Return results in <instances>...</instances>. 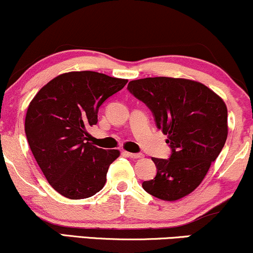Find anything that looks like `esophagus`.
Segmentation results:
<instances>
[{
	"label": "esophagus",
	"mask_w": 253,
	"mask_h": 253,
	"mask_svg": "<svg viewBox=\"0 0 253 253\" xmlns=\"http://www.w3.org/2000/svg\"><path fill=\"white\" fill-rule=\"evenodd\" d=\"M126 154L129 158H132V159H140V158L144 157L142 154H140V153H130V152H126Z\"/></svg>",
	"instance_id": "esophagus-1"
}]
</instances>
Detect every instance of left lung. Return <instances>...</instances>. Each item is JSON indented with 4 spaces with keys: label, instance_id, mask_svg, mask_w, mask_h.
<instances>
[{
    "label": "left lung",
    "instance_id": "obj_1",
    "mask_svg": "<svg viewBox=\"0 0 253 253\" xmlns=\"http://www.w3.org/2000/svg\"><path fill=\"white\" fill-rule=\"evenodd\" d=\"M127 89L151 109L172 150L169 159L152 158L157 175L142 187L161 200L181 199L199 186L223 150L226 105L205 84L187 79H139L130 81Z\"/></svg>",
    "mask_w": 253,
    "mask_h": 253
}]
</instances>
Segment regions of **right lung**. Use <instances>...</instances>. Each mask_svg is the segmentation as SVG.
Wrapping results in <instances>:
<instances>
[{
	"instance_id": "right-lung-1",
	"label": "right lung",
	"mask_w": 253,
	"mask_h": 253,
	"mask_svg": "<svg viewBox=\"0 0 253 253\" xmlns=\"http://www.w3.org/2000/svg\"><path fill=\"white\" fill-rule=\"evenodd\" d=\"M127 84L102 73L69 72L39 90L27 109V140L50 186L69 199L92 197L106 184L108 167L120 156L88 141L99 107Z\"/></svg>"
}]
</instances>
